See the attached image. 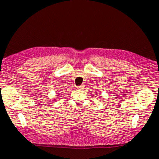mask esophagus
<instances>
[{"label":"esophagus","instance_id":"1","mask_svg":"<svg viewBox=\"0 0 159 159\" xmlns=\"http://www.w3.org/2000/svg\"><path fill=\"white\" fill-rule=\"evenodd\" d=\"M84 87H85V85H82L81 86H79V87H77V89H83V88H84Z\"/></svg>","mask_w":159,"mask_h":159}]
</instances>
